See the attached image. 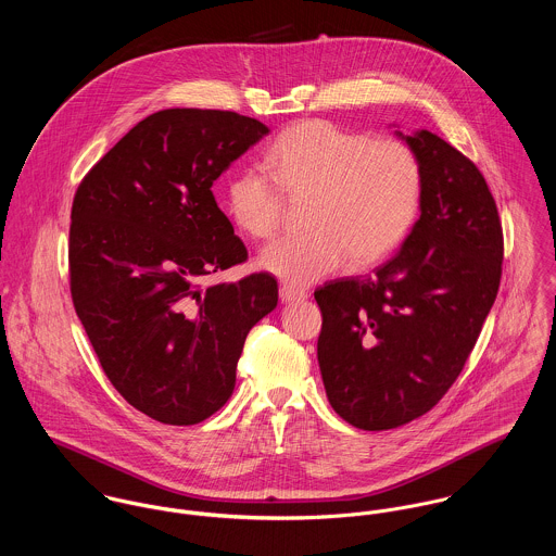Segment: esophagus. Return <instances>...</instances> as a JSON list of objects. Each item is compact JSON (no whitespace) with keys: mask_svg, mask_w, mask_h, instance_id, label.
<instances>
[{"mask_svg":"<svg viewBox=\"0 0 556 556\" xmlns=\"http://www.w3.org/2000/svg\"><path fill=\"white\" fill-rule=\"evenodd\" d=\"M306 298H308V293H306L304 289H295V287H291V285H282V287H280V300H282V304L302 302V300H306Z\"/></svg>","mask_w":556,"mask_h":556,"instance_id":"1","label":"esophagus"}]
</instances>
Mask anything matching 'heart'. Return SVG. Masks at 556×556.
<instances>
[{
    "mask_svg": "<svg viewBox=\"0 0 556 556\" xmlns=\"http://www.w3.org/2000/svg\"><path fill=\"white\" fill-rule=\"evenodd\" d=\"M263 173L245 168L227 186V207L239 229L271 238L285 199H311L308 236L271 241L258 267L291 285H311L340 269L368 267L390 256L410 231L421 203V168L400 141L306 119L282 130L263 156Z\"/></svg>",
    "mask_w": 556,
    "mask_h": 556,
    "instance_id": "heart-1",
    "label": "heart"
}]
</instances>
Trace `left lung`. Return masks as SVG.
Instances as JSON below:
<instances>
[{"label":"left lung","mask_w":556,"mask_h":556,"mask_svg":"<svg viewBox=\"0 0 556 556\" xmlns=\"http://www.w3.org/2000/svg\"><path fill=\"white\" fill-rule=\"evenodd\" d=\"M396 137L421 168L419 220L372 276L315 291L325 392L362 430L408 424L445 396L501 282L503 231L479 168L430 130Z\"/></svg>","instance_id":"8db88e82"}]
</instances>
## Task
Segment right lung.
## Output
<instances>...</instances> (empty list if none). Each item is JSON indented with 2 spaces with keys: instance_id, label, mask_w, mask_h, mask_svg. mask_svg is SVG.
Masks as SVG:
<instances>
[{
  "instance_id": "1",
  "label": "right lung",
  "mask_w": 556,
  "mask_h": 556,
  "mask_svg": "<svg viewBox=\"0 0 556 556\" xmlns=\"http://www.w3.org/2000/svg\"><path fill=\"white\" fill-rule=\"evenodd\" d=\"M267 132L233 111L164 109L75 194V311L113 388L162 424L192 426L225 406L248 331L278 304L269 274L201 287L248 256L212 186Z\"/></svg>"
}]
</instances>
